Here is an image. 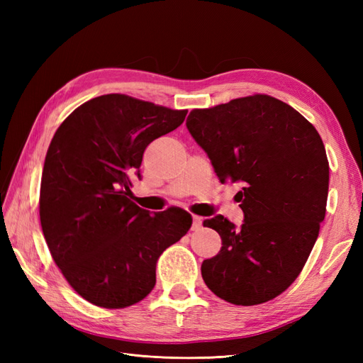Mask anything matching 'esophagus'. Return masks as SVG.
<instances>
[{
  "mask_svg": "<svg viewBox=\"0 0 363 363\" xmlns=\"http://www.w3.org/2000/svg\"><path fill=\"white\" fill-rule=\"evenodd\" d=\"M203 225V218L200 216H192V230H199Z\"/></svg>",
  "mask_w": 363,
  "mask_h": 363,
  "instance_id": "esophagus-1",
  "label": "esophagus"
}]
</instances>
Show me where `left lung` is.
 <instances>
[{
  "label": "left lung",
  "mask_w": 363,
  "mask_h": 363,
  "mask_svg": "<svg viewBox=\"0 0 363 363\" xmlns=\"http://www.w3.org/2000/svg\"><path fill=\"white\" fill-rule=\"evenodd\" d=\"M186 127L219 182L242 184L235 196L242 225L223 215L204 221L223 240L203 262L204 283L238 306L276 298L298 277L325 216L328 162L320 135L294 107L260 94L195 108Z\"/></svg>",
  "instance_id": "8db88e82"
}]
</instances>
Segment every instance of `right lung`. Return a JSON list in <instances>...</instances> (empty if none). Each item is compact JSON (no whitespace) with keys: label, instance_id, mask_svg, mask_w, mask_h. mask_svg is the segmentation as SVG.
I'll return each instance as SVG.
<instances>
[{"label":"right lung","instance_id":"right-lung-1","mask_svg":"<svg viewBox=\"0 0 363 363\" xmlns=\"http://www.w3.org/2000/svg\"><path fill=\"white\" fill-rule=\"evenodd\" d=\"M186 113L108 94L77 107L51 140L40 183L42 232L65 279L95 306L123 309L144 300L160 255L192 225L182 208L151 216L128 199L145 148L182 125Z\"/></svg>","mask_w":363,"mask_h":363}]
</instances>
